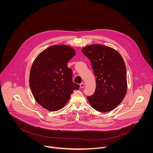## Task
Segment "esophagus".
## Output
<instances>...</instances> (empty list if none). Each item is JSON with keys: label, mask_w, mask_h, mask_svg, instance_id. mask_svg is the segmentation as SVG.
<instances>
[{"label": "esophagus", "mask_w": 153, "mask_h": 153, "mask_svg": "<svg viewBox=\"0 0 153 153\" xmlns=\"http://www.w3.org/2000/svg\"><path fill=\"white\" fill-rule=\"evenodd\" d=\"M84 85H85V84H84V82H82V83H81V84H80V88H84Z\"/></svg>", "instance_id": "esophagus-1"}]
</instances>
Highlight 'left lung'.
Wrapping results in <instances>:
<instances>
[{"instance_id":"1","label":"left lung","mask_w":153,"mask_h":153,"mask_svg":"<svg viewBox=\"0 0 153 153\" xmlns=\"http://www.w3.org/2000/svg\"><path fill=\"white\" fill-rule=\"evenodd\" d=\"M82 51L91 61L96 77L95 93L87 98L96 111L109 112L122 102L127 92L125 62L118 51L103 45H88Z\"/></svg>"}]
</instances>
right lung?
<instances>
[{
  "label": "right lung",
  "instance_id": "obj_1",
  "mask_svg": "<svg viewBox=\"0 0 153 153\" xmlns=\"http://www.w3.org/2000/svg\"><path fill=\"white\" fill-rule=\"evenodd\" d=\"M73 48L53 45L35 58L30 74V86L36 101L45 109L56 111L69 101L79 85L72 82V71L68 63L75 55Z\"/></svg>",
  "mask_w": 153,
  "mask_h": 153
}]
</instances>
